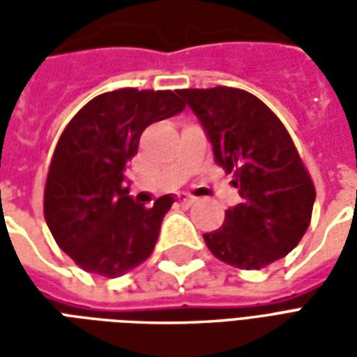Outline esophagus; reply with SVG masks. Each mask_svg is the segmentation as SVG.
Returning <instances> with one entry per match:
<instances>
[{"label":"esophagus","mask_w":357,"mask_h":357,"mask_svg":"<svg viewBox=\"0 0 357 357\" xmlns=\"http://www.w3.org/2000/svg\"><path fill=\"white\" fill-rule=\"evenodd\" d=\"M195 197H191V195H179V202L183 204V206H191V204H195Z\"/></svg>","instance_id":"1"}]
</instances>
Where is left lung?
Wrapping results in <instances>:
<instances>
[{
  "label": "left lung",
  "mask_w": 357,
  "mask_h": 357,
  "mask_svg": "<svg viewBox=\"0 0 357 357\" xmlns=\"http://www.w3.org/2000/svg\"><path fill=\"white\" fill-rule=\"evenodd\" d=\"M201 120L216 162L233 174L243 201L204 233L218 260L262 269L296 247L312 222L314 181L283 122L256 95L216 86L178 91Z\"/></svg>",
  "instance_id": "8db88e82"
}]
</instances>
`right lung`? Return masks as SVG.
<instances>
[{"label":"right lung","instance_id":"add662e5","mask_svg":"<svg viewBox=\"0 0 357 357\" xmlns=\"http://www.w3.org/2000/svg\"><path fill=\"white\" fill-rule=\"evenodd\" d=\"M185 109L178 91L124 88L97 95L66 124L51 158L43 216L76 266L120 277L147 260L174 197L153 206L130 197L126 164L143 130Z\"/></svg>","mask_w":357,"mask_h":357}]
</instances>
